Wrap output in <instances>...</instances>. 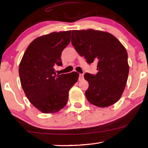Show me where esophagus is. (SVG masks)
I'll return each mask as SVG.
<instances>
[{
    "label": "esophagus",
    "instance_id": "obj_1",
    "mask_svg": "<svg viewBox=\"0 0 148 148\" xmlns=\"http://www.w3.org/2000/svg\"><path fill=\"white\" fill-rule=\"evenodd\" d=\"M79 79H84V74H79Z\"/></svg>",
    "mask_w": 148,
    "mask_h": 148
}]
</instances>
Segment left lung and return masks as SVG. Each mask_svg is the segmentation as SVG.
<instances>
[{
	"label": "left lung",
	"instance_id": "left-lung-1",
	"mask_svg": "<svg viewBox=\"0 0 148 148\" xmlns=\"http://www.w3.org/2000/svg\"><path fill=\"white\" fill-rule=\"evenodd\" d=\"M71 42L87 63L97 62V74L84 75L89 83L85 92L87 101L101 108L116 103L124 91L129 72L125 47L110 33L92 29L72 31Z\"/></svg>",
	"mask_w": 148,
	"mask_h": 148
}]
</instances>
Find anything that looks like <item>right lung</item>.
<instances>
[{"mask_svg":"<svg viewBox=\"0 0 148 148\" xmlns=\"http://www.w3.org/2000/svg\"><path fill=\"white\" fill-rule=\"evenodd\" d=\"M71 31L51 32L34 40L27 47L19 67L21 84L31 103L45 114L64 108L70 89L79 74L58 75L54 66H62V50L71 42Z\"/></svg>","mask_w":148,"mask_h":148,"instance_id":"add662e5","label":"right lung"}]
</instances>
